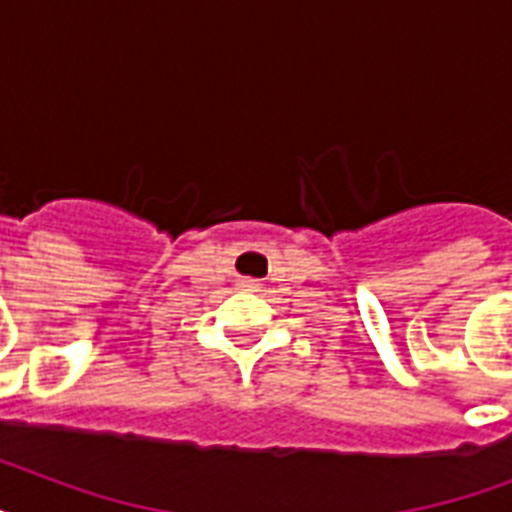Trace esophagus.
I'll list each match as a JSON object with an SVG mask.
<instances>
[{
	"mask_svg": "<svg viewBox=\"0 0 512 512\" xmlns=\"http://www.w3.org/2000/svg\"><path fill=\"white\" fill-rule=\"evenodd\" d=\"M239 287H241V289H260V281H257V279H249V276H244V279H239Z\"/></svg>",
	"mask_w": 512,
	"mask_h": 512,
	"instance_id": "1",
	"label": "esophagus"
}]
</instances>
